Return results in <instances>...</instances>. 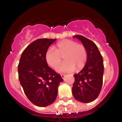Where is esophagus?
Returning <instances> with one entry per match:
<instances>
[{"instance_id": "obj_1", "label": "esophagus", "mask_w": 122, "mask_h": 122, "mask_svg": "<svg viewBox=\"0 0 122 122\" xmlns=\"http://www.w3.org/2000/svg\"><path fill=\"white\" fill-rule=\"evenodd\" d=\"M61 76H62V78H64V77H65V74H61Z\"/></svg>"}]
</instances>
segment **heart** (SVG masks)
<instances>
[{"mask_svg":"<svg viewBox=\"0 0 122 122\" xmlns=\"http://www.w3.org/2000/svg\"><path fill=\"white\" fill-rule=\"evenodd\" d=\"M62 57L65 62L57 67L58 72H70L74 69L79 70L87 62V49L82 44H77L71 40H65L57 43L54 49L49 48L45 53L46 62L53 68L60 64Z\"/></svg>","mask_w":122,"mask_h":122,"instance_id":"obj_1","label":"heart"}]
</instances>
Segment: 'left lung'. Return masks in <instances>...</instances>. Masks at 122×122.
<instances>
[{
	"label": "left lung",
	"mask_w": 122,
	"mask_h": 122,
	"mask_svg": "<svg viewBox=\"0 0 122 122\" xmlns=\"http://www.w3.org/2000/svg\"><path fill=\"white\" fill-rule=\"evenodd\" d=\"M86 47L87 60L84 67L74 75L72 87L74 98L81 103H90L98 97L103 85L104 65L103 57L92 41L81 35H75Z\"/></svg>",
	"instance_id": "obj_1"
}]
</instances>
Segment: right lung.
<instances>
[{"label": "right lung", "mask_w": 122, "mask_h": 122, "mask_svg": "<svg viewBox=\"0 0 122 122\" xmlns=\"http://www.w3.org/2000/svg\"><path fill=\"white\" fill-rule=\"evenodd\" d=\"M56 39L41 38L30 43L22 52L18 65V76L25 94L36 106L52 104L63 81L61 76L48 66L45 53Z\"/></svg>", "instance_id": "obj_1"}]
</instances>
